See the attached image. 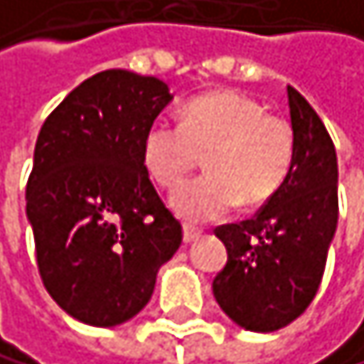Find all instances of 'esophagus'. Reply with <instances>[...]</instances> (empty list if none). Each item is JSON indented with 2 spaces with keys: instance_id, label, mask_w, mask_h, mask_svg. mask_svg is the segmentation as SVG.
Wrapping results in <instances>:
<instances>
[{
  "instance_id": "34e87169",
  "label": "esophagus",
  "mask_w": 364,
  "mask_h": 364,
  "mask_svg": "<svg viewBox=\"0 0 364 364\" xmlns=\"http://www.w3.org/2000/svg\"><path fill=\"white\" fill-rule=\"evenodd\" d=\"M202 235V231L198 229V227H191V225H186L184 227V242L188 245V242H193V240H198V237Z\"/></svg>"
}]
</instances>
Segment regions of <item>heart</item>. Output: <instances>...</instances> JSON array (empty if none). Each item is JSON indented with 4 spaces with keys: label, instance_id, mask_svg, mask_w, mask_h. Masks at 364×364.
<instances>
[{
    "label": "heart",
    "instance_id": "heart-1",
    "mask_svg": "<svg viewBox=\"0 0 364 364\" xmlns=\"http://www.w3.org/2000/svg\"><path fill=\"white\" fill-rule=\"evenodd\" d=\"M206 153L209 173L182 184L171 206L186 222H211L245 200L258 206L274 198L294 166V131L242 93L220 90L191 100L182 122L155 119L142 139L151 180L176 188Z\"/></svg>",
    "mask_w": 364,
    "mask_h": 364
}]
</instances>
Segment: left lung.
I'll list each match as a JSON object with an SVG mask.
<instances>
[{
    "label": "left lung",
    "mask_w": 364,
    "mask_h": 364,
    "mask_svg": "<svg viewBox=\"0 0 364 364\" xmlns=\"http://www.w3.org/2000/svg\"><path fill=\"white\" fill-rule=\"evenodd\" d=\"M294 166L280 191L251 220L222 225L227 264L213 296L233 323L278 331L304 314L318 294L338 225V162L323 119L287 86Z\"/></svg>",
    "instance_id": "left-lung-1"
}]
</instances>
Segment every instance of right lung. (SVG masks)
Segmentation results:
<instances>
[{"label":"right lung","instance_id":"obj_1","mask_svg":"<svg viewBox=\"0 0 364 364\" xmlns=\"http://www.w3.org/2000/svg\"><path fill=\"white\" fill-rule=\"evenodd\" d=\"M171 100L162 80L111 68L41 124L26 215L41 282L80 323L115 327L142 311L182 245L142 162L144 133Z\"/></svg>","mask_w":364,"mask_h":364}]
</instances>
